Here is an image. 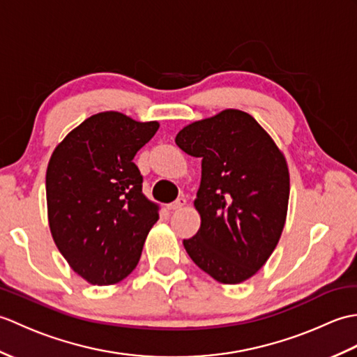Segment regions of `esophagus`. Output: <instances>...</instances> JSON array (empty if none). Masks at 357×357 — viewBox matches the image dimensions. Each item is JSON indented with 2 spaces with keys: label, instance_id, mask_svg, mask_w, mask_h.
I'll use <instances>...</instances> for the list:
<instances>
[{
  "label": "esophagus",
  "instance_id": "34e87169",
  "mask_svg": "<svg viewBox=\"0 0 357 357\" xmlns=\"http://www.w3.org/2000/svg\"><path fill=\"white\" fill-rule=\"evenodd\" d=\"M185 204H187V199H185V198H178L174 202L169 204V208H170V210H179V208H183V207L185 206Z\"/></svg>",
  "mask_w": 357,
  "mask_h": 357
}]
</instances>
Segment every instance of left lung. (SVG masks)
Masks as SVG:
<instances>
[{
  "label": "left lung",
  "instance_id": "8db88e82",
  "mask_svg": "<svg viewBox=\"0 0 357 357\" xmlns=\"http://www.w3.org/2000/svg\"><path fill=\"white\" fill-rule=\"evenodd\" d=\"M176 144L202 159L195 207L201 227L184 247L222 284H239L267 262L282 233L290 176L284 155L245 112L229 109L184 127Z\"/></svg>",
  "mask_w": 357,
  "mask_h": 357
}]
</instances>
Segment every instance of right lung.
<instances>
[{
    "label": "right lung",
    "instance_id": "obj_1",
    "mask_svg": "<svg viewBox=\"0 0 357 357\" xmlns=\"http://www.w3.org/2000/svg\"><path fill=\"white\" fill-rule=\"evenodd\" d=\"M158 128L155 121L98 113L67 135L50 158L45 193L52 236L90 284H116L130 275L159 219L133 162Z\"/></svg>",
    "mask_w": 357,
    "mask_h": 357
}]
</instances>
